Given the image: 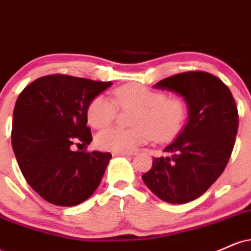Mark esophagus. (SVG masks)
<instances>
[{
    "label": "esophagus",
    "mask_w": 251,
    "mask_h": 251,
    "mask_svg": "<svg viewBox=\"0 0 251 251\" xmlns=\"http://www.w3.org/2000/svg\"><path fill=\"white\" fill-rule=\"evenodd\" d=\"M114 157H129V155H133L132 152H113L112 153Z\"/></svg>",
    "instance_id": "obj_1"
}]
</instances>
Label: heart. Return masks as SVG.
<instances>
[{
  "label": "heart",
  "instance_id": "b5f03b06",
  "mask_svg": "<svg viewBox=\"0 0 251 251\" xmlns=\"http://www.w3.org/2000/svg\"><path fill=\"white\" fill-rule=\"evenodd\" d=\"M118 106L134 107L133 128L109 127L97 134L100 149L113 152H132L154 138L160 142L174 138L183 128L188 106L181 98H168L164 92L132 83L117 88L113 100L97 96L87 107V120L93 127H107L116 119Z\"/></svg>",
  "mask_w": 251,
  "mask_h": 251
}]
</instances>
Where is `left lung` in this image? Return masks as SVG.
Segmentation results:
<instances>
[{"label":"left lung","instance_id":"8db88e82","mask_svg":"<svg viewBox=\"0 0 251 251\" xmlns=\"http://www.w3.org/2000/svg\"><path fill=\"white\" fill-rule=\"evenodd\" d=\"M170 91L188 106V123L142 176L159 200L184 204L201 197L226 169L237 134L238 113L230 89L205 72H186L153 86Z\"/></svg>","mask_w":251,"mask_h":251}]
</instances>
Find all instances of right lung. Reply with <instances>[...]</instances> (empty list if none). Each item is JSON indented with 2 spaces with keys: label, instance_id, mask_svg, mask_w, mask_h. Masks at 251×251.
Returning a JSON list of instances; mask_svg holds the SVG:
<instances>
[{
  "label": "right lung",
  "instance_id": "right-lung-1",
  "mask_svg": "<svg viewBox=\"0 0 251 251\" xmlns=\"http://www.w3.org/2000/svg\"><path fill=\"white\" fill-rule=\"evenodd\" d=\"M112 82L65 74L36 79L17 98L11 145L22 175L45 201L74 206L93 195L112 154L74 151L89 145L87 107Z\"/></svg>",
  "mask_w": 251,
  "mask_h": 251
}]
</instances>
